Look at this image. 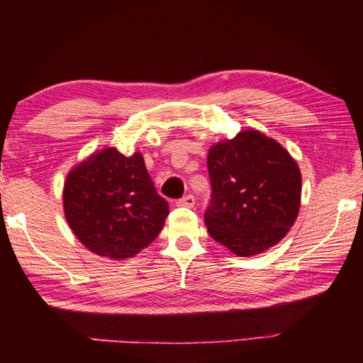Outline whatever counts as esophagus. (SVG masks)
I'll return each mask as SVG.
<instances>
[{"instance_id": "esophagus-1", "label": "esophagus", "mask_w": 363, "mask_h": 363, "mask_svg": "<svg viewBox=\"0 0 363 363\" xmlns=\"http://www.w3.org/2000/svg\"><path fill=\"white\" fill-rule=\"evenodd\" d=\"M177 205L179 206H187V208H192L195 205V196L194 195H186L182 196V199L177 200Z\"/></svg>"}]
</instances>
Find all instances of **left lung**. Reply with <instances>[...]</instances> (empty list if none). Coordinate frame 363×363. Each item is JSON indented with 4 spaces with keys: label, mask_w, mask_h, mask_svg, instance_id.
<instances>
[{
    "label": "left lung",
    "mask_w": 363,
    "mask_h": 363,
    "mask_svg": "<svg viewBox=\"0 0 363 363\" xmlns=\"http://www.w3.org/2000/svg\"><path fill=\"white\" fill-rule=\"evenodd\" d=\"M211 203L205 224L214 240L247 257L272 248L294 224L301 203L298 163L256 130L208 150Z\"/></svg>",
    "instance_id": "8db88e82"
}]
</instances>
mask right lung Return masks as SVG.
<instances>
[{"instance_id": "right-lung-1", "label": "right lung", "mask_w": 363, "mask_h": 363, "mask_svg": "<svg viewBox=\"0 0 363 363\" xmlns=\"http://www.w3.org/2000/svg\"><path fill=\"white\" fill-rule=\"evenodd\" d=\"M62 199L78 240L110 259H126L149 247L169 214L140 152L125 157L115 147L78 163L67 174Z\"/></svg>"}]
</instances>
